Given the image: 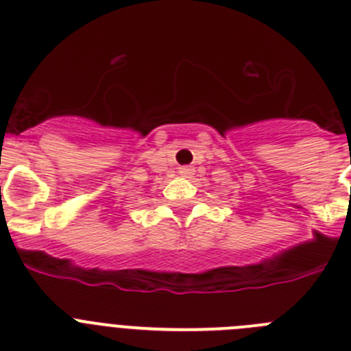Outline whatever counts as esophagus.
Masks as SVG:
<instances>
[{
  "instance_id": "34e87169",
  "label": "esophagus",
  "mask_w": 351,
  "mask_h": 351,
  "mask_svg": "<svg viewBox=\"0 0 351 351\" xmlns=\"http://www.w3.org/2000/svg\"><path fill=\"white\" fill-rule=\"evenodd\" d=\"M193 172L195 170L191 169V167H181V169H179V173H181L182 178H188V176H191Z\"/></svg>"
}]
</instances>
